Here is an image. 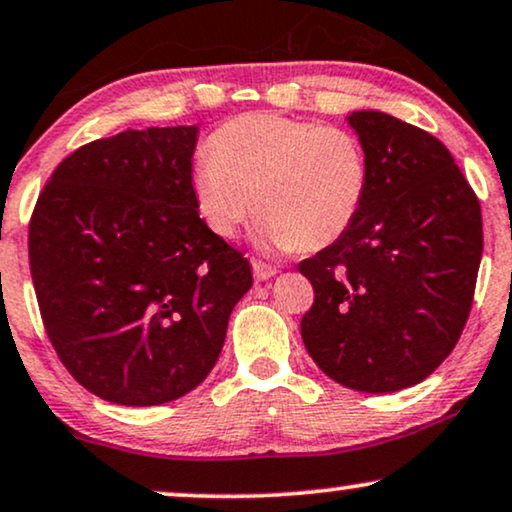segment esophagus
I'll return each instance as SVG.
<instances>
[{
  "mask_svg": "<svg viewBox=\"0 0 512 512\" xmlns=\"http://www.w3.org/2000/svg\"><path fill=\"white\" fill-rule=\"evenodd\" d=\"M252 271H255V278L257 281H269V278H274L278 271L274 267H269V264L264 262H252Z\"/></svg>",
  "mask_w": 512,
  "mask_h": 512,
  "instance_id": "34e87169",
  "label": "esophagus"
}]
</instances>
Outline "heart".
<instances>
[{
	"mask_svg": "<svg viewBox=\"0 0 512 512\" xmlns=\"http://www.w3.org/2000/svg\"><path fill=\"white\" fill-rule=\"evenodd\" d=\"M189 187L210 234L234 238L255 213L271 250H320L356 222L370 189V161L356 133L274 112L217 128Z\"/></svg>",
	"mask_w": 512,
	"mask_h": 512,
	"instance_id": "b5f03b06",
	"label": "heart"
}]
</instances>
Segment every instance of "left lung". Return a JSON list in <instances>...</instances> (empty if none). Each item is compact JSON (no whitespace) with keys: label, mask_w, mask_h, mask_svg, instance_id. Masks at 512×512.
Instances as JSON below:
<instances>
[{"label":"left lung","mask_w":512,"mask_h":512,"mask_svg":"<svg viewBox=\"0 0 512 512\" xmlns=\"http://www.w3.org/2000/svg\"><path fill=\"white\" fill-rule=\"evenodd\" d=\"M346 121L367 152L370 189L351 229L299 262L316 292L302 339L337 384L393 393L424 381L459 342L482 257L480 201L431 133L374 109Z\"/></svg>","instance_id":"left-lung-1"}]
</instances>
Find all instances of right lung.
<instances>
[{
    "instance_id": "obj_1",
    "label": "right lung",
    "mask_w": 512,
    "mask_h": 512,
    "mask_svg": "<svg viewBox=\"0 0 512 512\" xmlns=\"http://www.w3.org/2000/svg\"><path fill=\"white\" fill-rule=\"evenodd\" d=\"M199 126L93 140L53 170L30 220L39 311L67 372L107 403L163 405L220 358L250 290L241 252L196 213Z\"/></svg>"
}]
</instances>
